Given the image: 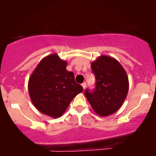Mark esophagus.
Returning <instances> with one entry per match:
<instances>
[{"label": "esophagus", "mask_w": 156, "mask_h": 156, "mask_svg": "<svg viewBox=\"0 0 156 156\" xmlns=\"http://www.w3.org/2000/svg\"><path fill=\"white\" fill-rule=\"evenodd\" d=\"M82 85V87H83V89H85V88H86V87H87V83H85V82H84V83H83L81 84Z\"/></svg>", "instance_id": "esophagus-1"}]
</instances>
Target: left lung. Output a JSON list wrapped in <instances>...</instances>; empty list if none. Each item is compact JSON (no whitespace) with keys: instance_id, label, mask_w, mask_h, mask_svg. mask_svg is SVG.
<instances>
[{"instance_id":"left-lung-1","label":"left lung","mask_w":156,"mask_h":156,"mask_svg":"<svg viewBox=\"0 0 156 156\" xmlns=\"http://www.w3.org/2000/svg\"><path fill=\"white\" fill-rule=\"evenodd\" d=\"M91 68L96 78L92 92L86 89L85 95L97 114L107 117L119 110L124 103L129 81L124 68L117 59L101 55L92 62Z\"/></svg>"}]
</instances>
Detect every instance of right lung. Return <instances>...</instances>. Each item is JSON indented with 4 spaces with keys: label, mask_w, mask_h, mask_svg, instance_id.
Instances as JSON below:
<instances>
[{
    "label": "right lung",
    "mask_w": 156,
    "mask_h": 156,
    "mask_svg": "<svg viewBox=\"0 0 156 156\" xmlns=\"http://www.w3.org/2000/svg\"><path fill=\"white\" fill-rule=\"evenodd\" d=\"M67 65L57 53L48 55L40 61L28 80L32 103L53 118L62 116L73 98L83 90L75 81L74 73L67 70Z\"/></svg>",
    "instance_id": "obj_1"
}]
</instances>
